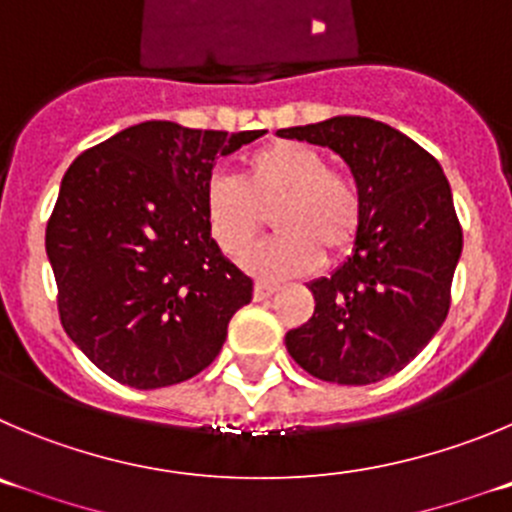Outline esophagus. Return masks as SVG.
<instances>
[{
	"mask_svg": "<svg viewBox=\"0 0 512 512\" xmlns=\"http://www.w3.org/2000/svg\"><path fill=\"white\" fill-rule=\"evenodd\" d=\"M278 293V288H272V285H265V283H257L255 285V300L257 303H262V300L272 298V295Z\"/></svg>",
	"mask_w": 512,
	"mask_h": 512,
	"instance_id": "esophagus-1",
	"label": "esophagus"
}]
</instances>
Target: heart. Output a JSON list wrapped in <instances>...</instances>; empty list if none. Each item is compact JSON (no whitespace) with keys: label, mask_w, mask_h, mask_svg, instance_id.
<instances>
[{"label":"heart","mask_w":512,"mask_h":512,"mask_svg":"<svg viewBox=\"0 0 512 512\" xmlns=\"http://www.w3.org/2000/svg\"><path fill=\"white\" fill-rule=\"evenodd\" d=\"M204 219L227 257L255 245L272 214L278 237L245 257V270L260 280L308 275L331 257L351 250L361 227V197L328 159L295 141H275L245 159L242 179L212 174L204 184Z\"/></svg>","instance_id":"1"}]
</instances>
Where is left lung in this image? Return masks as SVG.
<instances>
[{
	"label": "left lung",
	"instance_id": "8db88e82",
	"mask_svg": "<svg viewBox=\"0 0 512 512\" xmlns=\"http://www.w3.org/2000/svg\"><path fill=\"white\" fill-rule=\"evenodd\" d=\"M331 148L361 197L353 252L310 280L313 318L285 348L315 379L366 386L394 376L432 341L450 310L462 229L442 166L419 143L374 118L336 116L278 131Z\"/></svg>",
	"mask_w": 512,
	"mask_h": 512
}]
</instances>
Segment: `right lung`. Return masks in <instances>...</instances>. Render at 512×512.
I'll return each instance as SVG.
<instances>
[{
	"mask_svg": "<svg viewBox=\"0 0 512 512\" xmlns=\"http://www.w3.org/2000/svg\"><path fill=\"white\" fill-rule=\"evenodd\" d=\"M262 133L146 121L62 176L45 234L60 321L118 384L161 389L197 376L252 300V280L209 234L202 199L217 156Z\"/></svg>",
	"mask_w": 512,
	"mask_h": 512,
	"instance_id": "add662e5",
	"label": "right lung"
}]
</instances>
